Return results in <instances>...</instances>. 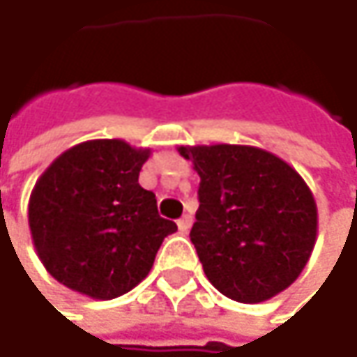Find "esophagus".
<instances>
[{
  "label": "esophagus",
  "instance_id": "34e87169",
  "mask_svg": "<svg viewBox=\"0 0 357 357\" xmlns=\"http://www.w3.org/2000/svg\"><path fill=\"white\" fill-rule=\"evenodd\" d=\"M176 225H178V231H181V234H189V229H191V225H192V217L183 215L178 221H176Z\"/></svg>",
  "mask_w": 357,
  "mask_h": 357
}]
</instances>
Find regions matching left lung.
<instances>
[{
    "label": "left lung",
    "mask_w": 357,
    "mask_h": 357,
    "mask_svg": "<svg viewBox=\"0 0 357 357\" xmlns=\"http://www.w3.org/2000/svg\"><path fill=\"white\" fill-rule=\"evenodd\" d=\"M199 183L191 242L217 291L262 303L289 289L317 238V205L301 174L254 146H181Z\"/></svg>",
    "instance_id": "8db88e82"
}]
</instances>
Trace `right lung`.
Segmentation results:
<instances>
[{
    "instance_id": "right-lung-1",
    "label": "right lung",
    "mask_w": 357,
    "mask_h": 357,
    "mask_svg": "<svg viewBox=\"0 0 357 357\" xmlns=\"http://www.w3.org/2000/svg\"><path fill=\"white\" fill-rule=\"evenodd\" d=\"M148 156L123 140H89L38 178L28 205L32 242L64 287L109 301L148 276L162 240L176 231L138 183Z\"/></svg>"
}]
</instances>
